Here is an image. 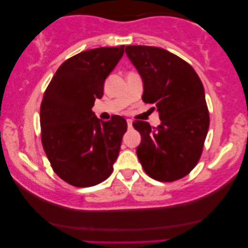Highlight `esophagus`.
Masks as SVG:
<instances>
[{
  "instance_id": "esophagus-1",
  "label": "esophagus",
  "mask_w": 248,
  "mask_h": 248,
  "mask_svg": "<svg viewBox=\"0 0 248 248\" xmlns=\"http://www.w3.org/2000/svg\"><path fill=\"white\" fill-rule=\"evenodd\" d=\"M126 122H127V126H128V128H131L132 125H133V121L130 120V118H127Z\"/></svg>"
}]
</instances>
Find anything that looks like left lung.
Instances as JSON below:
<instances>
[{"mask_svg":"<svg viewBox=\"0 0 248 248\" xmlns=\"http://www.w3.org/2000/svg\"><path fill=\"white\" fill-rule=\"evenodd\" d=\"M125 53L142 78V100L157 107L161 121L157 127L133 123L142 139L139 160L155 181H177L198 164L208 134L204 88L187 62L164 48L126 46Z\"/></svg>","mask_w":248,"mask_h":248,"instance_id":"8db88e82","label":"left lung"}]
</instances>
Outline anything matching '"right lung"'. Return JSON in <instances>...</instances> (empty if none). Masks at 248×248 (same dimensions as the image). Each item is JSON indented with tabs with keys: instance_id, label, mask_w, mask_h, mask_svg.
I'll list each match as a JSON object with an SVG mask.
<instances>
[{
	"instance_id": "1",
	"label": "right lung",
	"mask_w": 248,
	"mask_h": 248,
	"mask_svg": "<svg viewBox=\"0 0 248 248\" xmlns=\"http://www.w3.org/2000/svg\"><path fill=\"white\" fill-rule=\"evenodd\" d=\"M123 54L124 45L77 54L59 67L44 93L42 143L53 170L70 185L90 187L113 172L127 123L118 115L100 121L93 107Z\"/></svg>"
}]
</instances>
